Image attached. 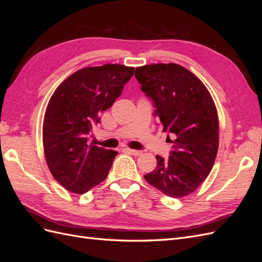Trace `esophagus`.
I'll list each match as a JSON object with an SVG mask.
<instances>
[{"instance_id":"obj_1","label":"esophagus","mask_w":262,"mask_h":262,"mask_svg":"<svg viewBox=\"0 0 262 262\" xmlns=\"http://www.w3.org/2000/svg\"><path fill=\"white\" fill-rule=\"evenodd\" d=\"M123 150H124V152H126V153H130V154L134 155V156H140V155H142V152H141V150L132 149V148H129V147H125V148H123Z\"/></svg>"}]
</instances>
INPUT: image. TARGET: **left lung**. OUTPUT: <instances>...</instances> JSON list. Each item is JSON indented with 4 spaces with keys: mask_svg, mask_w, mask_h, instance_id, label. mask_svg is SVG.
I'll list each match as a JSON object with an SVG mask.
<instances>
[{
    "mask_svg": "<svg viewBox=\"0 0 262 262\" xmlns=\"http://www.w3.org/2000/svg\"><path fill=\"white\" fill-rule=\"evenodd\" d=\"M141 90L154 102V115L168 132L170 156L156 155V168L144 176L149 185L171 198H182L209 176L219 148V117L207 87L176 63L136 69Z\"/></svg>",
    "mask_w": 262,
    "mask_h": 262,
    "instance_id": "left-lung-1",
    "label": "left lung"
}]
</instances>
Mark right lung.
I'll return each instance as SVG.
<instances>
[{"instance_id":"1","label":"right lung","mask_w":262,"mask_h":262,"mask_svg":"<svg viewBox=\"0 0 262 262\" xmlns=\"http://www.w3.org/2000/svg\"><path fill=\"white\" fill-rule=\"evenodd\" d=\"M133 73L134 68L121 64L84 68L52 94L43 118V150L52 176L69 191L83 194L108 176L118 152L89 138Z\"/></svg>"}]
</instances>
